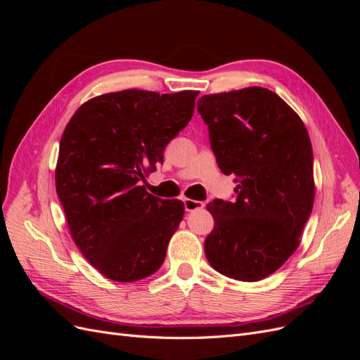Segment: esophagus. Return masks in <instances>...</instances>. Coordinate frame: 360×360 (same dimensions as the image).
Returning a JSON list of instances; mask_svg holds the SVG:
<instances>
[{
  "instance_id": "1",
  "label": "esophagus",
  "mask_w": 360,
  "mask_h": 360,
  "mask_svg": "<svg viewBox=\"0 0 360 360\" xmlns=\"http://www.w3.org/2000/svg\"><path fill=\"white\" fill-rule=\"evenodd\" d=\"M183 202H184V209H186V212H193V210H197V209H202V207L205 205L202 201L191 200V198H184Z\"/></svg>"
}]
</instances>
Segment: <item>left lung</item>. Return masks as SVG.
I'll list each match as a JSON object with an SVG mask.
<instances>
[{
	"mask_svg": "<svg viewBox=\"0 0 360 360\" xmlns=\"http://www.w3.org/2000/svg\"><path fill=\"white\" fill-rule=\"evenodd\" d=\"M198 112L217 165L237 183L234 202L207 204L214 228L204 242L205 257L228 278L264 279L297 249L312 212L309 134L292 108L263 86L205 94Z\"/></svg>",
	"mask_w": 360,
	"mask_h": 360,
	"instance_id": "1",
	"label": "left lung"
}]
</instances>
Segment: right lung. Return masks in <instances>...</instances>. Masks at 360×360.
I'll list each match as a JSON object with an SVG mask.
<instances>
[{"mask_svg":"<svg viewBox=\"0 0 360 360\" xmlns=\"http://www.w3.org/2000/svg\"><path fill=\"white\" fill-rule=\"evenodd\" d=\"M200 91L129 89L82 103L64 129L56 188L73 242L99 274L144 279L162 266L183 219L180 200H160L139 181L193 115Z\"/></svg>","mask_w":360,"mask_h":360,"instance_id":"right-lung-1","label":"right lung"}]
</instances>
